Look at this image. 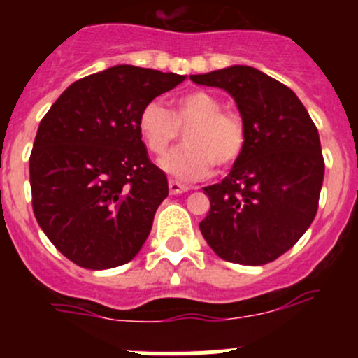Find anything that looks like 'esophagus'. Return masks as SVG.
I'll return each instance as SVG.
<instances>
[{"label":"esophagus","instance_id":"esophagus-1","mask_svg":"<svg viewBox=\"0 0 358 358\" xmlns=\"http://www.w3.org/2000/svg\"><path fill=\"white\" fill-rule=\"evenodd\" d=\"M169 194H173V196H176V194H183L189 190V187L183 185V183L180 182H175V180H169Z\"/></svg>","mask_w":358,"mask_h":358}]
</instances>
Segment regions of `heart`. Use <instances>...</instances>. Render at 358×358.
Masks as SVG:
<instances>
[{
  "instance_id": "heart-1",
  "label": "heart",
  "mask_w": 358,
  "mask_h": 358,
  "mask_svg": "<svg viewBox=\"0 0 358 358\" xmlns=\"http://www.w3.org/2000/svg\"><path fill=\"white\" fill-rule=\"evenodd\" d=\"M218 96L204 90H194L173 100L169 112L157 100L145 103L138 115V131L147 149L154 154L166 152L187 129V145L161 157L159 166L182 182L206 178L215 162L229 166L241 156L246 142L243 119L222 110Z\"/></svg>"
}]
</instances>
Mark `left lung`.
Segmentation results:
<instances>
[{"label":"left lung","mask_w":358,"mask_h":358,"mask_svg":"<svg viewBox=\"0 0 358 358\" xmlns=\"http://www.w3.org/2000/svg\"><path fill=\"white\" fill-rule=\"evenodd\" d=\"M190 79L225 90L246 133L229 175L202 189L211 202L199 223L202 237L225 262H273L317 215L324 182L319 131L296 93L258 69L230 66Z\"/></svg>","instance_id":"1"}]
</instances>
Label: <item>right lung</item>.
I'll return each instance as SVG.
<instances>
[{
  "mask_svg": "<svg viewBox=\"0 0 358 358\" xmlns=\"http://www.w3.org/2000/svg\"><path fill=\"white\" fill-rule=\"evenodd\" d=\"M183 81L173 72L109 67L72 83L39 122L29 159L32 209L76 265H124L149 237L168 180L147 156L138 115Z\"/></svg>",
  "mask_w": 358,
  "mask_h": 358,
  "instance_id": "obj_1",
  "label": "right lung"
}]
</instances>
